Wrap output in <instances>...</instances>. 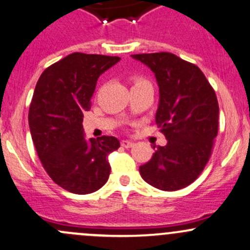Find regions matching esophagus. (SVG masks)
<instances>
[{
	"mask_svg": "<svg viewBox=\"0 0 250 250\" xmlns=\"http://www.w3.org/2000/svg\"><path fill=\"white\" fill-rule=\"evenodd\" d=\"M134 145V143H132V141L129 140H122L121 141V146L125 147V148H130Z\"/></svg>",
	"mask_w": 250,
	"mask_h": 250,
	"instance_id": "1",
	"label": "esophagus"
}]
</instances>
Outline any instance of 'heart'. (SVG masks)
Returning <instances> with one entry per match:
<instances>
[{"label":"heart","mask_w":250,"mask_h":250,"mask_svg":"<svg viewBox=\"0 0 250 250\" xmlns=\"http://www.w3.org/2000/svg\"><path fill=\"white\" fill-rule=\"evenodd\" d=\"M148 83V81H147L146 79H144V78H139V77H136V78H134V79H133V83H134V86L140 85V83Z\"/></svg>","instance_id":"heart-1"}]
</instances>
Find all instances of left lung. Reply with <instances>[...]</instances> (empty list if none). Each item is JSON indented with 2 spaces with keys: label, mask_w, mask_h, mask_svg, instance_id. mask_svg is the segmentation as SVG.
<instances>
[{
  "label": "left lung",
  "mask_w": 250,
  "mask_h": 250,
  "mask_svg": "<svg viewBox=\"0 0 250 250\" xmlns=\"http://www.w3.org/2000/svg\"><path fill=\"white\" fill-rule=\"evenodd\" d=\"M132 57L148 65L156 75L159 86L156 123L167 140L139 167L140 175L160 190H178L193 183L211 158L218 134L217 96L198 65L171 52Z\"/></svg>",
  "instance_id": "8db88e82"
}]
</instances>
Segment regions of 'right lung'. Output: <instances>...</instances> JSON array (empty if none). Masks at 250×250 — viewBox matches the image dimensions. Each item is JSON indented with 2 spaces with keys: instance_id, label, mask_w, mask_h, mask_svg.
Returning <instances> with one entry per match:
<instances>
[{
  "instance_id": "right-lung-1",
  "label": "right lung",
  "mask_w": 250,
  "mask_h": 250,
  "mask_svg": "<svg viewBox=\"0 0 250 250\" xmlns=\"http://www.w3.org/2000/svg\"><path fill=\"white\" fill-rule=\"evenodd\" d=\"M118 56L74 52L42 73L28 111L31 136L42 165L52 181L74 194H90L106 183L109 154L120 147L115 136L83 138V112L99 75Z\"/></svg>"
}]
</instances>
